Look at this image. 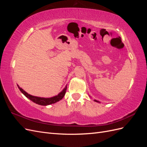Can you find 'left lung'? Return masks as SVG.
<instances>
[{
  "mask_svg": "<svg viewBox=\"0 0 147 147\" xmlns=\"http://www.w3.org/2000/svg\"><path fill=\"white\" fill-rule=\"evenodd\" d=\"M96 102H98V101H97V100H95Z\"/></svg>",
  "mask_w": 147,
  "mask_h": 147,
  "instance_id": "obj_1",
  "label": "left lung"
}]
</instances>
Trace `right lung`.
Wrapping results in <instances>:
<instances>
[{
  "label": "right lung",
  "instance_id": "1",
  "mask_svg": "<svg viewBox=\"0 0 147 147\" xmlns=\"http://www.w3.org/2000/svg\"><path fill=\"white\" fill-rule=\"evenodd\" d=\"M18 88L20 89V90L21 91V92L23 93L26 97H28V99H29L32 102H35V103H36L38 105H48L50 104H55L56 102L59 101L64 97L67 90V86H66L64 90L62 91L57 96L51 97V98H43V97H39L33 96L32 95H30L28 94L26 91H24L23 89L20 88L18 85Z\"/></svg>",
  "mask_w": 147,
  "mask_h": 147
}]
</instances>
